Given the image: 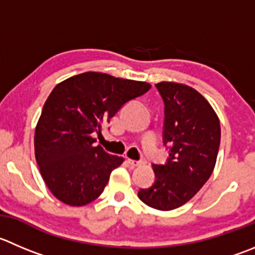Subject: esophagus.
Here are the masks:
<instances>
[{
  "mask_svg": "<svg viewBox=\"0 0 255 255\" xmlns=\"http://www.w3.org/2000/svg\"><path fill=\"white\" fill-rule=\"evenodd\" d=\"M128 163H129L130 165H133V167H138V165L144 164V160H134V159H129V158H128Z\"/></svg>",
  "mask_w": 255,
  "mask_h": 255,
  "instance_id": "obj_1",
  "label": "esophagus"
}]
</instances>
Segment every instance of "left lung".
<instances>
[{
    "label": "left lung",
    "instance_id": "1",
    "mask_svg": "<svg viewBox=\"0 0 255 255\" xmlns=\"http://www.w3.org/2000/svg\"><path fill=\"white\" fill-rule=\"evenodd\" d=\"M164 101V144L170 145L164 165L153 164L155 182L138 197L158 211L179 208L206 184L216 167L221 125L216 111L194 88L183 83L155 85Z\"/></svg>",
    "mask_w": 255,
    "mask_h": 255
}]
</instances>
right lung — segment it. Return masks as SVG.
<instances>
[{
  "mask_svg": "<svg viewBox=\"0 0 255 255\" xmlns=\"http://www.w3.org/2000/svg\"><path fill=\"white\" fill-rule=\"evenodd\" d=\"M150 85L107 73L85 72L52 90L34 130V157L51 193L72 207L90 204L102 194L111 172L125 158L96 145L95 133L128 101Z\"/></svg>",
  "mask_w": 255,
  "mask_h": 255,
  "instance_id": "obj_1",
  "label": "right lung"
}]
</instances>
